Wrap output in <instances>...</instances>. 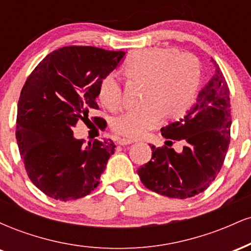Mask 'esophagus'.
Here are the masks:
<instances>
[{
	"instance_id": "1",
	"label": "esophagus",
	"mask_w": 251,
	"mask_h": 251,
	"mask_svg": "<svg viewBox=\"0 0 251 251\" xmlns=\"http://www.w3.org/2000/svg\"><path fill=\"white\" fill-rule=\"evenodd\" d=\"M132 143H133V140L126 139V138H120V139L118 140V144H119V145H128V144Z\"/></svg>"
}]
</instances>
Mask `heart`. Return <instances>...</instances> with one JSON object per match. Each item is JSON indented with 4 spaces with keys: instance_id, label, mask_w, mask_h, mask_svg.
<instances>
[{
    "instance_id": "b5f03b06",
    "label": "heart",
    "mask_w": 251,
    "mask_h": 251,
    "mask_svg": "<svg viewBox=\"0 0 251 251\" xmlns=\"http://www.w3.org/2000/svg\"><path fill=\"white\" fill-rule=\"evenodd\" d=\"M125 73L133 81L144 82V105L114 118L112 128L119 135L132 139L143 137L153 128L162 116H181L194 102L201 82L198 60L191 54H179L169 48L135 51L125 63ZM99 98L111 111L124 107L123 86L116 73L103 77Z\"/></svg>"
}]
</instances>
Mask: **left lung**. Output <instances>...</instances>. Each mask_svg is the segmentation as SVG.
I'll return each mask as SVG.
<instances>
[{"label": "left lung", "mask_w": 251, "mask_h": 251, "mask_svg": "<svg viewBox=\"0 0 251 251\" xmlns=\"http://www.w3.org/2000/svg\"><path fill=\"white\" fill-rule=\"evenodd\" d=\"M214 63V75L195 105L179 122L160 129L165 145L151 146V160L138 169L140 180L151 191L179 200L194 197L208 189L223 166L230 144L231 107L226 80ZM176 141L183 144L177 152L172 149Z\"/></svg>", "instance_id": "1"}]
</instances>
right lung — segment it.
<instances>
[{
	"mask_svg": "<svg viewBox=\"0 0 251 251\" xmlns=\"http://www.w3.org/2000/svg\"><path fill=\"white\" fill-rule=\"evenodd\" d=\"M125 55L92 46H66L34 68L17 103L16 140L28 177L48 197L75 201L99 184L116 151L111 139H75L73 127L98 109L102 79ZM101 131L107 123L92 117Z\"/></svg>",
	"mask_w": 251,
	"mask_h": 251,
	"instance_id": "1",
	"label": "right lung"
}]
</instances>
